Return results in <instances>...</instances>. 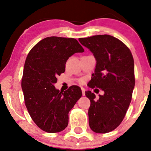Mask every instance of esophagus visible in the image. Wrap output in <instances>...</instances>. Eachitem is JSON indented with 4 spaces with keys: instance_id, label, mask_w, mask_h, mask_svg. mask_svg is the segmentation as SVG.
<instances>
[{
    "instance_id": "34e87169",
    "label": "esophagus",
    "mask_w": 151,
    "mask_h": 151,
    "mask_svg": "<svg viewBox=\"0 0 151 151\" xmlns=\"http://www.w3.org/2000/svg\"><path fill=\"white\" fill-rule=\"evenodd\" d=\"M81 91H82V94H83V96H85V88H83V87H81Z\"/></svg>"
}]
</instances>
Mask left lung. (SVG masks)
<instances>
[{
    "label": "left lung",
    "instance_id": "8db88e82",
    "mask_svg": "<svg viewBox=\"0 0 151 151\" xmlns=\"http://www.w3.org/2000/svg\"><path fill=\"white\" fill-rule=\"evenodd\" d=\"M78 40L96 60L95 71L87 85L104 91L98 99L91 91H85L91 102L89 127L96 133H108L122 122L131 102L135 86L133 56L123 42L111 35H96Z\"/></svg>",
    "mask_w": 151,
    "mask_h": 151
}]
</instances>
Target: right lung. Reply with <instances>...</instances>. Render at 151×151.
<instances>
[{
    "instance_id": "add662e5",
    "label": "right lung",
    "mask_w": 151,
    "mask_h": 151,
    "mask_svg": "<svg viewBox=\"0 0 151 151\" xmlns=\"http://www.w3.org/2000/svg\"><path fill=\"white\" fill-rule=\"evenodd\" d=\"M83 51L77 40L51 37L38 42L27 56L22 80L25 104L34 122L45 132L57 133L68 126V112L81 97V89L73 85L62 92L54 84L64 73L68 58Z\"/></svg>"
}]
</instances>
